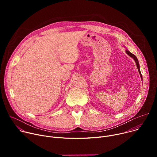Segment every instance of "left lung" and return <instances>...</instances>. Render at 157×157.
I'll use <instances>...</instances> for the list:
<instances>
[{
	"instance_id": "obj_1",
	"label": "left lung",
	"mask_w": 157,
	"mask_h": 157,
	"mask_svg": "<svg viewBox=\"0 0 157 157\" xmlns=\"http://www.w3.org/2000/svg\"><path fill=\"white\" fill-rule=\"evenodd\" d=\"M125 52L127 53V54L128 56H130V57H132L134 60H135L136 63V64H137V67L138 71H139V74H140V77H141L142 80V74H141V72H140V66H139V63L138 59L137 58V57H136L135 55H134L133 54H132V53H130V52L129 51H128L127 50H125Z\"/></svg>"
}]
</instances>
